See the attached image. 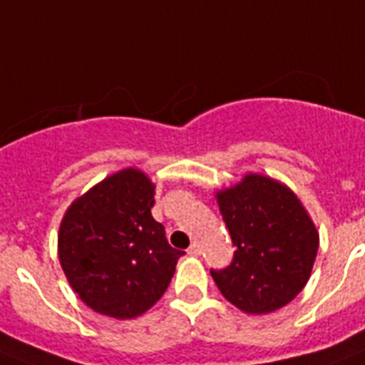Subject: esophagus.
<instances>
[{
	"instance_id": "esophagus-1",
	"label": "esophagus",
	"mask_w": 365,
	"mask_h": 365,
	"mask_svg": "<svg viewBox=\"0 0 365 365\" xmlns=\"http://www.w3.org/2000/svg\"><path fill=\"white\" fill-rule=\"evenodd\" d=\"M187 253H189V255H192V257H198V255L202 253V250H200V245H198L197 242H192V244L189 245Z\"/></svg>"
}]
</instances>
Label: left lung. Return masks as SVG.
<instances>
[{
    "label": "left lung",
    "mask_w": 365,
    "mask_h": 365,
    "mask_svg": "<svg viewBox=\"0 0 365 365\" xmlns=\"http://www.w3.org/2000/svg\"><path fill=\"white\" fill-rule=\"evenodd\" d=\"M236 247L227 268L210 269L221 294L250 315L287 306L311 275L319 232L294 192L262 174L217 192Z\"/></svg>",
    "instance_id": "obj_1"
}]
</instances>
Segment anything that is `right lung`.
Listing matches in <instances>:
<instances>
[{
	"mask_svg": "<svg viewBox=\"0 0 365 365\" xmlns=\"http://www.w3.org/2000/svg\"><path fill=\"white\" fill-rule=\"evenodd\" d=\"M155 185L123 168L78 197L65 212L58 255L69 285L101 315L135 319L173 279L182 251L152 217Z\"/></svg>",
	"mask_w": 365,
	"mask_h": 365,
	"instance_id": "1",
	"label": "right lung"
}]
</instances>
